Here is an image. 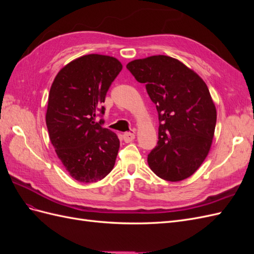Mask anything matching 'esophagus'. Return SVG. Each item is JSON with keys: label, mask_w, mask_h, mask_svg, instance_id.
<instances>
[{"label": "esophagus", "mask_w": 254, "mask_h": 254, "mask_svg": "<svg viewBox=\"0 0 254 254\" xmlns=\"http://www.w3.org/2000/svg\"><path fill=\"white\" fill-rule=\"evenodd\" d=\"M123 137H124V141L126 143H130V142H132L135 139V135H134V133L126 132V133L123 134Z\"/></svg>", "instance_id": "34e87169"}]
</instances>
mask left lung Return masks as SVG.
Wrapping results in <instances>:
<instances>
[{
	"instance_id": "8db88e82",
	"label": "left lung",
	"mask_w": 254,
	"mask_h": 254,
	"mask_svg": "<svg viewBox=\"0 0 254 254\" xmlns=\"http://www.w3.org/2000/svg\"><path fill=\"white\" fill-rule=\"evenodd\" d=\"M145 83L159 114V141L147 158L161 179L177 182L193 175L209 153L216 108L205 82L178 59L156 55L126 65Z\"/></svg>"
}]
</instances>
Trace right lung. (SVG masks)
Segmentation results:
<instances>
[{
  "instance_id": "right-lung-1",
  "label": "right lung",
  "mask_w": 254,
  "mask_h": 254,
  "mask_svg": "<svg viewBox=\"0 0 254 254\" xmlns=\"http://www.w3.org/2000/svg\"><path fill=\"white\" fill-rule=\"evenodd\" d=\"M111 56L90 54L64 65L54 79L45 121L57 157L72 178L83 183L104 179L115 164L118 135L95 119L112 81L122 71Z\"/></svg>"
}]
</instances>
